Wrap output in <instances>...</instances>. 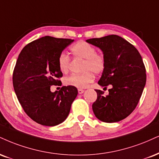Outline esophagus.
Listing matches in <instances>:
<instances>
[{"label":"esophagus","mask_w":159,"mask_h":159,"mask_svg":"<svg viewBox=\"0 0 159 159\" xmlns=\"http://www.w3.org/2000/svg\"><path fill=\"white\" fill-rule=\"evenodd\" d=\"M78 93H79V94H82V93L84 92V89H78Z\"/></svg>","instance_id":"esophagus-1"}]
</instances>
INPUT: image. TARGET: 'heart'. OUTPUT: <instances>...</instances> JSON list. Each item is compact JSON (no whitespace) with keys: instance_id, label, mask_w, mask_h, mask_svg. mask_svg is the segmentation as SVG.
Listing matches in <instances>:
<instances>
[{"instance_id":"b5f03b06","label":"heart","mask_w":159,"mask_h":159,"mask_svg":"<svg viewBox=\"0 0 159 159\" xmlns=\"http://www.w3.org/2000/svg\"><path fill=\"white\" fill-rule=\"evenodd\" d=\"M70 51L76 58L84 59L83 64L82 74L73 73L65 79L64 83L67 86H71L78 89L87 87L89 84L94 80L93 74L101 73L105 68V58L104 55L96 53V49L87 42L78 41L72 46ZM70 59L66 53L62 52L58 58V66L59 70L63 73H66L70 68Z\"/></svg>"}]
</instances>
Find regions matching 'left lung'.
I'll return each instance as SVG.
<instances>
[{
  "instance_id": "1",
  "label": "left lung",
  "mask_w": 159,
  "mask_h": 159,
  "mask_svg": "<svg viewBox=\"0 0 159 159\" xmlns=\"http://www.w3.org/2000/svg\"><path fill=\"white\" fill-rule=\"evenodd\" d=\"M86 41L98 47L105 58V68L98 84L101 87L112 86L106 96L103 91L95 89L97 99L93 104V112L101 121H121L136 107L146 84L142 58L134 46L118 35Z\"/></svg>"
}]
</instances>
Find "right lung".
<instances>
[{"label": "right lung", "instance_id": "1", "mask_svg": "<svg viewBox=\"0 0 159 159\" xmlns=\"http://www.w3.org/2000/svg\"><path fill=\"white\" fill-rule=\"evenodd\" d=\"M73 41L45 36L25 46L18 55L12 76L15 94L29 117L41 125L53 127L64 121L77 97V88L71 86L50 90L63 75L59 55Z\"/></svg>", "mask_w": 159, "mask_h": 159}]
</instances>
